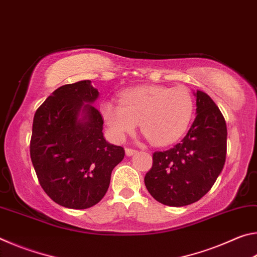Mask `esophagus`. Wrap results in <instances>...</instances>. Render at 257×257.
Returning <instances> with one entry per match:
<instances>
[{"label":"esophagus","mask_w":257,"mask_h":257,"mask_svg":"<svg viewBox=\"0 0 257 257\" xmlns=\"http://www.w3.org/2000/svg\"><path fill=\"white\" fill-rule=\"evenodd\" d=\"M136 150H133V149H125V155L127 156H132L134 155L135 153H136Z\"/></svg>","instance_id":"1"}]
</instances>
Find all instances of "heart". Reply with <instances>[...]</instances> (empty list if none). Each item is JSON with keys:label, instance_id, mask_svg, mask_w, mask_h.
Here are the masks:
<instances>
[{"label": "heart", "instance_id": "1", "mask_svg": "<svg viewBox=\"0 0 257 257\" xmlns=\"http://www.w3.org/2000/svg\"><path fill=\"white\" fill-rule=\"evenodd\" d=\"M194 103L182 87L144 86L122 93L120 103L104 102L101 114L108 133L122 141L141 124L145 137L155 145L177 142L188 128Z\"/></svg>", "mask_w": 257, "mask_h": 257}]
</instances>
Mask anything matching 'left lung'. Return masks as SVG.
Instances as JSON below:
<instances>
[{"mask_svg": "<svg viewBox=\"0 0 257 257\" xmlns=\"http://www.w3.org/2000/svg\"><path fill=\"white\" fill-rule=\"evenodd\" d=\"M196 118L180 143L155 152L145 186L156 201L168 206L197 202L214 185L227 155V124L213 99L194 92Z\"/></svg>", "mask_w": 257, "mask_h": 257, "instance_id": "8db88e82", "label": "left lung"}]
</instances>
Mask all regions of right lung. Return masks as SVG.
I'll list each match as a JSON object with an SVG mask.
<instances>
[{
	"instance_id": "1",
	"label": "right lung",
	"mask_w": 257,
	"mask_h": 257,
	"mask_svg": "<svg viewBox=\"0 0 257 257\" xmlns=\"http://www.w3.org/2000/svg\"><path fill=\"white\" fill-rule=\"evenodd\" d=\"M98 96L90 80L63 85L34 115L30 158L42 188L61 206L97 204L124 158L122 147L103 136L102 115L93 105Z\"/></svg>"
}]
</instances>
